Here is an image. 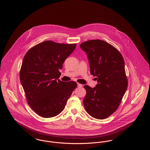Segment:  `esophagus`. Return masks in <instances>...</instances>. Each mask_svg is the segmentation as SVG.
Wrapping results in <instances>:
<instances>
[{
  "instance_id": "esophagus-1",
  "label": "esophagus",
  "mask_w": 150,
  "mask_h": 150,
  "mask_svg": "<svg viewBox=\"0 0 150 150\" xmlns=\"http://www.w3.org/2000/svg\"><path fill=\"white\" fill-rule=\"evenodd\" d=\"M78 86L79 88H81L83 86V85L82 84H80V83H78Z\"/></svg>"
}]
</instances>
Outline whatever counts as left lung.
Segmentation results:
<instances>
[{"label": "left lung", "instance_id": "8db88e82", "mask_svg": "<svg viewBox=\"0 0 150 150\" xmlns=\"http://www.w3.org/2000/svg\"><path fill=\"white\" fill-rule=\"evenodd\" d=\"M80 47L88 54L90 73L98 82L94 88L84 85V107L93 118L105 119L117 110L128 86L125 61L117 48L103 40H89Z\"/></svg>", "mask_w": 150, "mask_h": 150}]
</instances>
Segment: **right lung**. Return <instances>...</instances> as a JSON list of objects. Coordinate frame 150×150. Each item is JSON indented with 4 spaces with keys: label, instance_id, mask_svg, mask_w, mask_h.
Wrapping results in <instances>:
<instances>
[{
    "label": "right lung",
    "instance_id": "right-lung-1",
    "mask_svg": "<svg viewBox=\"0 0 150 150\" xmlns=\"http://www.w3.org/2000/svg\"><path fill=\"white\" fill-rule=\"evenodd\" d=\"M76 46L46 41L30 48L24 56L20 80L28 105L42 117L60 114L77 87L75 81L58 79L64 62Z\"/></svg>",
    "mask_w": 150,
    "mask_h": 150
}]
</instances>
